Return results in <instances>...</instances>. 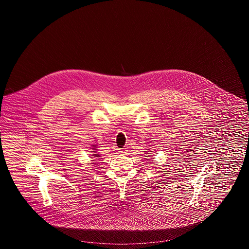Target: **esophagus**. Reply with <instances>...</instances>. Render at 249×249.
Returning <instances> with one entry per match:
<instances>
[{
	"label": "esophagus",
	"instance_id": "1",
	"mask_svg": "<svg viewBox=\"0 0 249 249\" xmlns=\"http://www.w3.org/2000/svg\"><path fill=\"white\" fill-rule=\"evenodd\" d=\"M119 152H120V153H125V152H126V148H123V149H121Z\"/></svg>",
	"mask_w": 249,
	"mask_h": 249
}]
</instances>
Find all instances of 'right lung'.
Masks as SVG:
<instances>
[{"label":"right lung","instance_id":"1","mask_svg":"<svg viewBox=\"0 0 249 249\" xmlns=\"http://www.w3.org/2000/svg\"><path fill=\"white\" fill-rule=\"evenodd\" d=\"M93 146H94V147H96L95 145H93ZM93 156H95V157H99V155L98 154H93Z\"/></svg>","mask_w":249,"mask_h":249}]
</instances>
